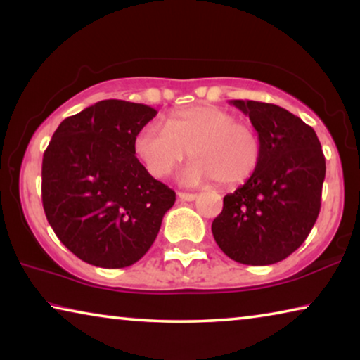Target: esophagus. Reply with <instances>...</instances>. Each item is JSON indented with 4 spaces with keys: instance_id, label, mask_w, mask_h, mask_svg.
I'll return each mask as SVG.
<instances>
[{
    "instance_id": "1",
    "label": "esophagus",
    "mask_w": 360,
    "mask_h": 360,
    "mask_svg": "<svg viewBox=\"0 0 360 360\" xmlns=\"http://www.w3.org/2000/svg\"><path fill=\"white\" fill-rule=\"evenodd\" d=\"M178 197L181 200L192 202V200L197 199V194H191V192H178Z\"/></svg>"
}]
</instances>
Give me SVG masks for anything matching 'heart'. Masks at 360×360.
<instances>
[{
  "label": "heart",
  "instance_id": "heart-1",
  "mask_svg": "<svg viewBox=\"0 0 360 360\" xmlns=\"http://www.w3.org/2000/svg\"><path fill=\"white\" fill-rule=\"evenodd\" d=\"M187 151L192 163L182 173L186 184L214 181L220 187H236L259 168L262 145L250 124L212 104L173 110L165 127L151 122L135 139V153L155 178L168 176Z\"/></svg>",
  "mask_w": 360,
  "mask_h": 360
}]
</instances>
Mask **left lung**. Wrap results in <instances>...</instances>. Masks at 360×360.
<instances>
[{"mask_svg":"<svg viewBox=\"0 0 360 360\" xmlns=\"http://www.w3.org/2000/svg\"><path fill=\"white\" fill-rule=\"evenodd\" d=\"M250 115L262 156L250 181L224 197L212 224L217 245L233 261L274 264L300 248L321 207L326 161L310 125L276 104L231 101Z\"/></svg>","mask_w":360,"mask_h":360,"instance_id":"8db88e82","label":"left lung"}]
</instances>
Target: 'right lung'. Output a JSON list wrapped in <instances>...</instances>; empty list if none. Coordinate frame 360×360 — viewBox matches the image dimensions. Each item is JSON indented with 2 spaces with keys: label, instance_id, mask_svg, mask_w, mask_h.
I'll use <instances>...</instances> for the list:
<instances>
[{
  "label": "right lung",
  "instance_id": "right-lung-1",
  "mask_svg": "<svg viewBox=\"0 0 360 360\" xmlns=\"http://www.w3.org/2000/svg\"><path fill=\"white\" fill-rule=\"evenodd\" d=\"M155 115L145 104L99 101L65 119L45 150V215L58 240L88 264H135L174 205V191L135 156L136 135Z\"/></svg>",
  "mask_w": 360,
  "mask_h": 360
}]
</instances>
